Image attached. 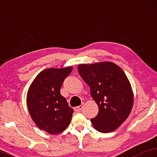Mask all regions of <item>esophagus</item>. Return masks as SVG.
Wrapping results in <instances>:
<instances>
[{
  "instance_id": "esophagus-1",
  "label": "esophagus",
  "mask_w": 157,
  "mask_h": 157,
  "mask_svg": "<svg viewBox=\"0 0 157 157\" xmlns=\"http://www.w3.org/2000/svg\"><path fill=\"white\" fill-rule=\"evenodd\" d=\"M82 107H83V105H80V106H78V107H74V110L76 111V112H79L81 110V109H82Z\"/></svg>"
}]
</instances>
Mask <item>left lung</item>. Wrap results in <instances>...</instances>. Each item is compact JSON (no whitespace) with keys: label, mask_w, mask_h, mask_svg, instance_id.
<instances>
[{"label":"left lung","mask_w":157,"mask_h":157,"mask_svg":"<svg viewBox=\"0 0 157 157\" xmlns=\"http://www.w3.org/2000/svg\"><path fill=\"white\" fill-rule=\"evenodd\" d=\"M78 71L99 107L98 115L91 119L93 127L101 133L115 131L133 108V92L128 77L117 65L107 61L80 64Z\"/></svg>","instance_id":"1"}]
</instances>
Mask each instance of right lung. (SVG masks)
Returning a JSON list of instances; mask_svg holds the SVG:
<instances>
[{
	"label": "right lung",
	"mask_w": 157,
	"mask_h": 157,
	"mask_svg": "<svg viewBox=\"0 0 157 157\" xmlns=\"http://www.w3.org/2000/svg\"><path fill=\"white\" fill-rule=\"evenodd\" d=\"M72 70L70 66L45 69L36 76L28 89L26 104L32 121L40 129L52 135L63 131L72 118L74 109L60 91Z\"/></svg>",
	"instance_id": "obj_1"
}]
</instances>
